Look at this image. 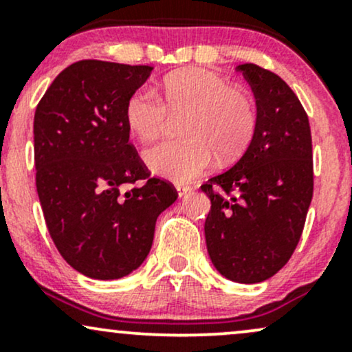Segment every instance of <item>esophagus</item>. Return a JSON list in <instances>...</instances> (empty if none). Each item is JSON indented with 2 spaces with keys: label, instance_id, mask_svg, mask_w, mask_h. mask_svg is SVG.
I'll list each match as a JSON object with an SVG mask.
<instances>
[{
  "label": "esophagus",
  "instance_id": "esophagus-1",
  "mask_svg": "<svg viewBox=\"0 0 352 352\" xmlns=\"http://www.w3.org/2000/svg\"><path fill=\"white\" fill-rule=\"evenodd\" d=\"M175 188H177V192H179V197H185L190 190H192L188 185H175Z\"/></svg>",
  "mask_w": 352,
  "mask_h": 352
}]
</instances>
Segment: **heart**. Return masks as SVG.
<instances>
[{"label": "heart", "mask_w": 352, "mask_h": 352, "mask_svg": "<svg viewBox=\"0 0 352 352\" xmlns=\"http://www.w3.org/2000/svg\"><path fill=\"white\" fill-rule=\"evenodd\" d=\"M187 112L185 139L165 140L145 151L144 160L155 175L179 182L193 180L220 160L236 159L252 142L258 125L252 96L207 69H182L162 80V100L148 87L129 96L124 117L131 132L152 142L165 131L168 114Z\"/></svg>", "instance_id": "heart-1"}]
</instances>
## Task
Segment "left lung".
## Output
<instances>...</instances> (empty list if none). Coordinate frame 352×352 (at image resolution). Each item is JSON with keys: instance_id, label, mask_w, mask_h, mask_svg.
Returning a JSON list of instances; mask_svg holds the SVG:
<instances>
[{"instance_id": "8db88e82", "label": "left lung", "mask_w": 352, "mask_h": 352, "mask_svg": "<svg viewBox=\"0 0 352 352\" xmlns=\"http://www.w3.org/2000/svg\"><path fill=\"white\" fill-rule=\"evenodd\" d=\"M238 71L256 99L258 125L241 159L201 190L210 260L228 280L260 283L288 263L313 199L309 120L292 87L256 64Z\"/></svg>"}]
</instances>
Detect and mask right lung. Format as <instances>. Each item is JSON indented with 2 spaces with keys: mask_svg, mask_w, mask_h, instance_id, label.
I'll list each match as a JSON object with an SVG mask.
<instances>
[{
  "mask_svg": "<svg viewBox=\"0 0 352 352\" xmlns=\"http://www.w3.org/2000/svg\"><path fill=\"white\" fill-rule=\"evenodd\" d=\"M153 67L86 59L52 80L34 114L36 188L60 256L94 280L139 268L157 217L177 200L129 144L124 109ZM137 179L142 188L122 194Z\"/></svg>",
  "mask_w": 352,
  "mask_h": 352,
  "instance_id": "right-lung-1",
  "label": "right lung"
}]
</instances>
